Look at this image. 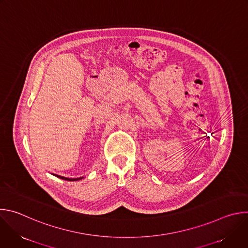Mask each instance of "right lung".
<instances>
[{
	"mask_svg": "<svg viewBox=\"0 0 248 248\" xmlns=\"http://www.w3.org/2000/svg\"><path fill=\"white\" fill-rule=\"evenodd\" d=\"M52 174L57 176V178H59V179H62V180H64V181H68V182H77V181H79V180L83 179V176H80V178H76V179H68V178H65V176H62V175H59V174H55V173H52Z\"/></svg>",
	"mask_w": 248,
	"mask_h": 248,
	"instance_id": "add662e5",
	"label": "right lung"
}]
</instances>
